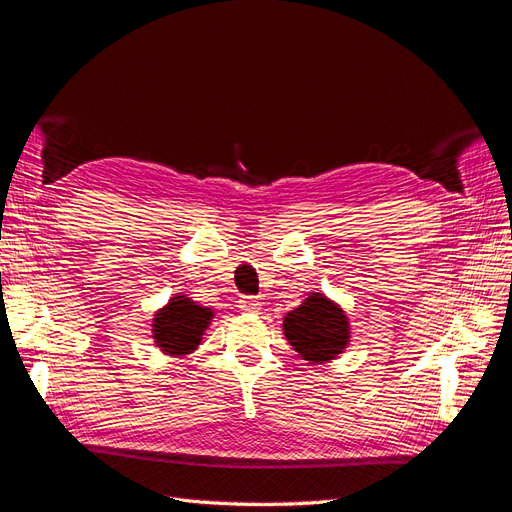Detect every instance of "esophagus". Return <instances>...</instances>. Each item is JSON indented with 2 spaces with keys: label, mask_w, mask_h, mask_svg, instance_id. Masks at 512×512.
<instances>
[{
  "label": "esophagus",
  "mask_w": 512,
  "mask_h": 512,
  "mask_svg": "<svg viewBox=\"0 0 512 512\" xmlns=\"http://www.w3.org/2000/svg\"><path fill=\"white\" fill-rule=\"evenodd\" d=\"M262 303H260V299L258 297H241L239 299V309L241 312H245V314H258L260 312V307Z\"/></svg>",
  "instance_id": "esophagus-1"
}]
</instances>
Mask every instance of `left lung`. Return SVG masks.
Returning a JSON list of instances; mask_svg holds the SVG:
<instances>
[{
  "instance_id": "1",
  "label": "left lung",
  "mask_w": 512,
  "mask_h": 512,
  "mask_svg": "<svg viewBox=\"0 0 512 512\" xmlns=\"http://www.w3.org/2000/svg\"><path fill=\"white\" fill-rule=\"evenodd\" d=\"M284 335L290 346L312 365L331 363L350 344V322L342 307L320 292L284 316Z\"/></svg>"
}]
</instances>
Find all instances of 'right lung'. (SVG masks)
<instances>
[{
  "label": "right lung",
  "instance_id": "add662e5",
  "mask_svg": "<svg viewBox=\"0 0 512 512\" xmlns=\"http://www.w3.org/2000/svg\"><path fill=\"white\" fill-rule=\"evenodd\" d=\"M213 309L198 305L185 294H175L160 307L151 324V337L156 346L170 356L192 354L213 320Z\"/></svg>",
  "mask_w": 512,
  "mask_h": 512
}]
</instances>
